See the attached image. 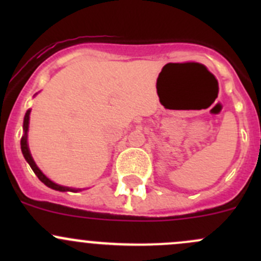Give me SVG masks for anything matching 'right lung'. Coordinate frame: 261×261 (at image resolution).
Listing matches in <instances>:
<instances>
[{"label": "right lung", "instance_id": "1", "mask_svg": "<svg viewBox=\"0 0 261 261\" xmlns=\"http://www.w3.org/2000/svg\"><path fill=\"white\" fill-rule=\"evenodd\" d=\"M29 118H30V110H28V112H26L25 117H23V136L21 138V151H22L23 154V158L26 159V162L29 163V165L31 167V169H33V172L35 173L36 177L39 178L41 181H43L45 186H48L49 188L51 189H55V191H60V192H65V191H72V192H75V191H80V189H72V188H68V187H63V186H59V184H55L54 181H51L48 178L45 177V175L41 173V170L39 169L38 167H36L35 162H34L33 156H31L30 151H29V146H28V130H29Z\"/></svg>", "mask_w": 261, "mask_h": 261}]
</instances>
